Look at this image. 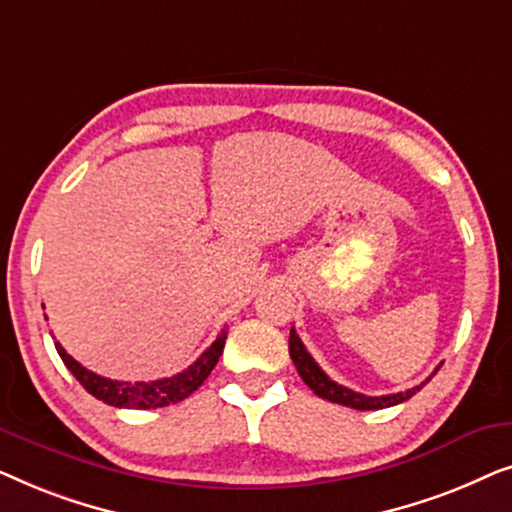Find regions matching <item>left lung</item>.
<instances>
[{
  "label": "left lung",
  "mask_w": 512,
  "mask_h": 512,
  "mask_svg": "<svg viewBox=\"0 0 512 512\" xmlns=\"http://www.w3.org/2000/svg\"><path fill=\"white\" fill-rule=\"evenodd\" d=\"M289 354H291L293 363H296L298 375L303 377V382L314 391V394H317L319 398H324V401L347 405V408H354V410H382V408H391V405L408 401V398L415 396L417 391L438 373V368H440L438 366L436 370H433V375L429 377V380L417 384V387H412L408 391H398V394H389V396H366V394H359V391L342 387V384H338V382H333L331 377H328L324 370L317 366V361L312 359L303 342H300L296 328H291V335H289Z\"/></svg>",
  "instance_id": "obj_1"
}]
</instances>
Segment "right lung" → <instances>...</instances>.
I'll return each mask as SVG.
<instances>
[{
	"mask_svg": "<svg viewBox=\"0 0 512 512\" xmlns=\"http://www.w3.org/2000/svg\"><path fill=\"white\" fill-rule=\"evenodd\" d=\"M226 335H228L226 328H223L219 338L212 342V347H207L193 366H188L177 375L163 377V380H153V382L109 380V377H102L93 373V370L83 368L79 361H74L72 356L62 349L60 342H55V349H58L62 363L72 370V375L83 384V389H86L88 394H93L97 401L114 405V408L149 410V408H165V405L179 403L191 396L193 391L207 380L216 363H219V356L223 354V347H226Z\"/></svg>",
	"mask_w": 512,
	"mask_h": 512,
	"instance_id": "right-lung-1",
	"label": "right lung"
}]
</instances>
